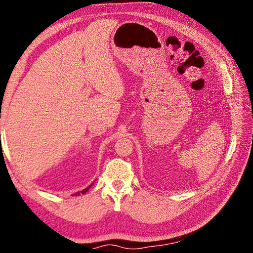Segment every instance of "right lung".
I'll use <instances>...</instances> for the list:
<instances>
[{"instance_id": "add662e5", "label": "right lung", "mask_w": 253, "mask_h": 253, "mask_svg": "<svg viewBox=\"0 0 253 253\" xmlns=\"http://www.w3.org/2000/svg\"><path fill=\"white\" fill-rule=\"evenodd\" d=\"M90 186H91V185H90ZM90 186H88L87 188H84V190H83V191H81V194H84V193H85V192H87V191L89 190V188H90ZM78 194H79V193H76L75 195H78Z\"/></svg>"}]
</instances>
